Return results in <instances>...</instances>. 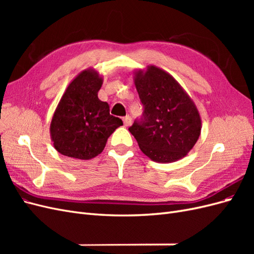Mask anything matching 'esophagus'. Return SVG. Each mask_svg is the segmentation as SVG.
Instances as JSON below:
<instances>
[{
  "instance_id": "esophagus-1",
  "label": "esophagus",
  "mask_w": 254,
  "mask_h": 254,
  "mask_svg": "<svg viewBox=\"0 0 254 254\" xmlns=\"http://www.w3.org/2000/svg\"><path fill=\"white\" fill-rule=\"evenodd\" d=\"M123 121H124V125H125L126 127L131 125V123H132V120H131V118L129 117V115H128V117L124 118V120H123Z\"/></svg>"
}]
</instances>
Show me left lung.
Wrapping results in <instances>:
<instances>
[{
    "mask_svg": "<svg viewBox=\"0 0 254 254\" xmlns=\"http://www.w3.org/2000/svg\"><path fill=\"white\" fill-rule=\"evenodd\" d=\"M144 106L143 118L129 131L144 155L171 163L186 157L201 132V118L193 99L173 76L156 65L133 72Z\"/></svg>",
    "mask_w": 254,
    "mask_h": 254,
    "instance_id": "1",
    "label": "left lung"
}]
</instances>
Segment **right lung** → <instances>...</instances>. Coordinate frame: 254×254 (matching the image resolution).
Segmentation results:
<instances>
[{
    "label": "right lung",
    "instance_id": "right-lung-1",
    "mask_svg": "<svg viewBox=\"0 0 254 254\" xmlns=\"http://www.w3.org/2000/svg\"><path fill=\"white\" fill-rule=\"evenodd\" d=\"M103 76L89 67L70 82L53 114L50 133L55 149L61 155L90 160L101 153L108 137L123 125L110 115L109 105L97 93Z\"/></svg>",
    "mask_w": 254,
    "mask_h": 254
}]
</instances>
